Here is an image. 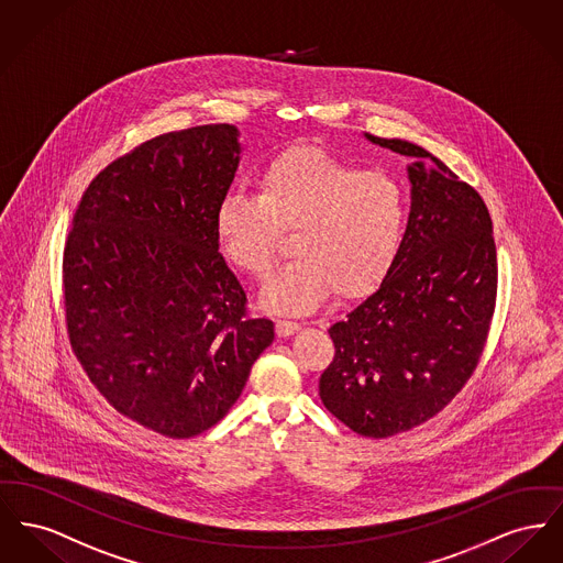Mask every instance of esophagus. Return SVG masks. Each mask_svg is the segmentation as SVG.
<instances>
[{"label": "esophagus", "instance_id": "esophagus-1", "mask_svg": "<svg viewBox=\"0 0 563 563\" xmlns=\"http://www.w3.org/2000/svg\"><path fill=\"white\" fill-rule=\"evenodd\" d=\"M299 328H301V323L291 321V319H278V321H276V333H278L280 338H287V335L296 333Z\"/></svg>", "mask_w": 563, "mask_h": 563}]
</instances>
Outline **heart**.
<instances>
[{
    "instance_id": "b5f03b06",
    "label": "heart",
    "mask_w": 563,
    "mask_h": 563,
    "mask_svg": "<svg viewBox=\"0 0 563 563\" xmlns=\"http://www.w3.org/2000/svg\"><path fill=\"white\" fill-rule=\"evenodd\" d=\"M408 223L396 178L340 162L312 146L265 164L255 196L232 191L217 208L225 257L255 278L276 262L280 233L294 232L298 255L265 283L264 303L308 312L331 289L342 298L372 291L396 264Z\"/></svg>"
}]
</instances>
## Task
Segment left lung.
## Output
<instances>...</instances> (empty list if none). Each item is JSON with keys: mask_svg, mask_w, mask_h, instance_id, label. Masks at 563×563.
Returning <instances> with one entry per match:
<instances>
[{"mask_svg": "<svg viewBox=\"0 0 563 563\" xmlns=\"http://www.w3.org/2000/svg\"><path fill=\"white\" fill-rule=\"evenodd\" d=\"M365 137L415 159L412 206L380 287L330 328L335 355L319 396L360 435L389 438L435 417L476 369L496 310L497 255L474 187L412 142Z\"/></svg>", "mask_w": 563, "mask_h": 563, "instance_id": "left-lung-1", "label": "left lung"}]
</instances>
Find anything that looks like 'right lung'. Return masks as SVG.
<instances>
[{
    "instance_id": "right-lung-1",
    "label": "right lung",
    "mask_w": 563,
    "mask_h": 563,
    "mask_svg": "<svg viewBox=\"0 0 563 563\" xmlns=\"http://www.w3.org/2000/svg\"><path fill=\"white\" fill-rule=\"evenodd\" d=\"M238 135L219 123L135 146L91 180L67 233L71 351L123 417L167 438L219 423L274 340L219 253Z\"/></svg>"
}]
</instances>
